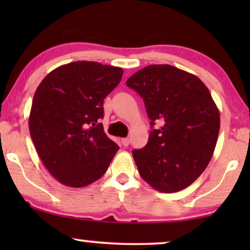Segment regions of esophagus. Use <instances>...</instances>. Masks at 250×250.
<instances>
[{
	"instance_id": "34e87169",
	"label": "esophagus",
	"mask_w": 250,
	"mask_h": 250,
	"mask_svg": "<svg viewBox=\"0 0 250 250\" xmlns=\"http://www.w3.org/2000/svg\"><path fill=\"white\" fill-rule=\"evenodd\" d=\"M129 143H131V140L128 138H125V139H122V145L124 146H128Z\"/></svg>"
}]
</instances>
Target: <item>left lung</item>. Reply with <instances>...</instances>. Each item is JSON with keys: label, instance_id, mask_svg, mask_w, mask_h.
<instances>
[{"label": "left lung", "instance_id": "1", "mask_svg": "<svg viewBox=\"0 0 250 250\" xmlns=\"http://www.w3.org/2000/svg\"><path fill=\"white\" fill-rule=\"evenodd\" d=\"M145 102L150 118L148 143L133 150L139 173L160 192L186 189L201 175L213 156L220 111L206 85L170 64H150L126 81ZM156 122L161 127H153Z\"/></svg>", "mask_w": 250, "mask_h": 250}]
</instances>
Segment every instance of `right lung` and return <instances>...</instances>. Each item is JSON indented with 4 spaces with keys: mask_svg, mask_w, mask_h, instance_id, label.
<instances>
[{
    "mask_svg": "<svg viewBox=\"0 0 250 250\" xmlns=\"http://www.w3.org/2000/svg\"><path fill=\"white\" fill-rule=\"evenodd\" d=\"M123 73L119 67L75 61L51 71L37 87L29 115L30 136L44 166L64 186L95 182L118 151L100 119L104 98Z\"/></svg>",
    "mask_w": 250,
    "mask_h": 250,
    "instance_id": "1",
    "label": "right lung"
}]
</instances>
